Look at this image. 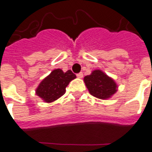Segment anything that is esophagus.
I'll return each instance as SVG.
<instances>
[{
  "label": "esophagus",
  "instance_id": "esophagus-1",
  "mask_svg": "<svg viewBox=\"0 0 152 152\" xmlns=\"http://www.w3.org/2000/svg\"><path fill=\"white\" fill-rule=\"evenodd\" d=\"M77 77L79 78H82L83 77V74L82 73V72H80V73H78V74H77Z\"/></svg>",
  "mask_w": 152,
  "mask_h": 152
}]
</instances>
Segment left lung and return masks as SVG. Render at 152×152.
<instances>
[{
    "label": "left lung",
    "mask_w": 152,
    "mask_h": 152,
    "mask_svg": "<svg viewBox=\"0 0 152 152\" xmlns=\"http://www.w3.org/2000/svg\"><path fill=\"white\" fill-rule=\"evenodd\" d=\"M84 82L89 92L97 98H109L117 91L114 80L101 70H94L90 75L85 76Z\"/></svg>",
    "instance_id": "8db88e82"
}]
</instances>
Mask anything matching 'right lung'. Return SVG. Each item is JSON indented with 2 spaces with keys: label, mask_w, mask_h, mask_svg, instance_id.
<instances>
[{
  "label": "right lung",
  "mask_w": 152,
  "mask_h": 152,
  "mask_svg": "<svg viewBox=\"0 0 152 152\" xmlns=\"http://www.w3.org/2000/svg\"><path fill=\"white\" fill-rule=\"evenodd\" d=\"M76 75L71 70L63 72L61 69H55L44 78L37 88V95L47 102H51L60 98L65 93V89Z\"/></svg>",
  "instance_id": "obj_1"
}]
</instances>
